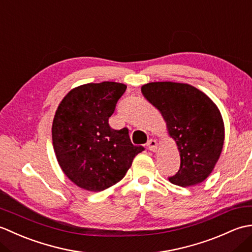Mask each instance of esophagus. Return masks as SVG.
I'll use <instances>...</instances> for the list:
<instances>
[{
  "mask_svg": "<svg viewBox=\"0 0 252 252\" xmlns=\"http://www.w3.org/2000/svg\"><path fill=\"white\" fill-rule=\"evenodd\" d=\"M146 146H147V148L149 149V151L156 152L157 151V142H156V140H153V138H151V140L147 142Z\"/></svg>",
  "mask_w": 252,
  "mask_h": 252,
  "instance_id": "obj_1",
  "label": "esophagus"
}]
</instances>
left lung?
<instances>
[{"instance_id":"obj_1","label":"left lung","mask_w":252,"mask_h":252,"mask_svg":"<svg viewBox=\"0 0 252 252\" xmlns=\"http://www.w3.org/2000/svg\"><path fill=\"white\" fill-rule=\"evenodd\" d=\"M141 90L163 117L180 152V170L169 181L182 187L201 183L215 169L224 144V122L218 106L187 83L151 82Z\"/></svg>"}]
</instances>
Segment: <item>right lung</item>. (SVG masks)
I'll use <instances>...</instances> for the list:
<instances>
[{"mask_svg":"<svg viewBox=\"0 0 252 252\" xmlns=\"http://www.w3.org/2000/svg\"><path fill=\"white\" fill-rule=\"evenodd\" d=\"M126 85L105 81L72 89L58 105L52 126L53 147L63 172L80 189L100 191L123 179L144 151L131 143L126 127L108 119Z\"/></svg>","mask_w":252,"mask_h":252,"instance_id":"1","label":"right lung"}]
</instances>
